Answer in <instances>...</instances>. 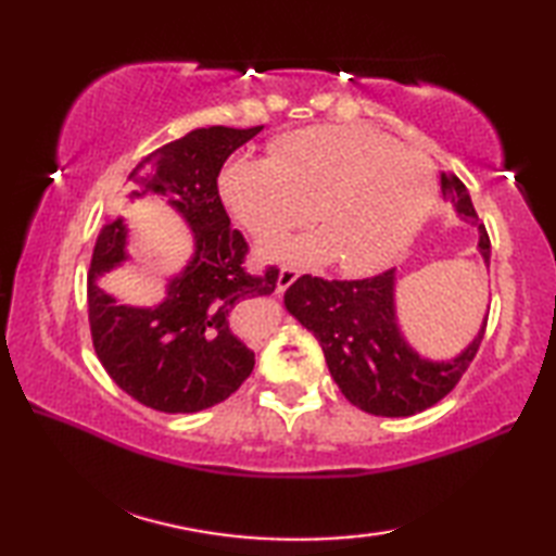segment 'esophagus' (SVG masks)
I'll list each match as a JSON object with an SVG mask.
<instances>
[{"label":"esophagus","mask_w":556,"mask_h":556,"mask_svg":"<svg viewBox=\"0 0 556 556\" xmlns=\"http://www.w3.org/2000/svg\"><path fill=\"white\" fill-rule=\"evenodd\" d=\"M299 277H301V271H299L296 267H281L279 277H277V291H279V293L287 291Z\"/></svg>","instance_id":"obj_1"}]
</instances>
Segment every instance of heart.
Here are the masks:
<instances>
[{"instance_id":"heart-1","label":"heart","mask_w":556,"mask_h":556,"mask_svg":"<svg viewBox=\"0 0 556 556\" xmlns=\"http://www.w3.org/2000/svg\"><path fill=\"white\" fill-rule=\"evenodd\" d=\"M231 217L255 239H275L308 222L323 231L265 245L289 263L339 257L346 271L389 263L430 217L434 169L420 152L365 126L327 124L281 136L271 157H231L219 174Z\"/></svg>"}]
</instances>
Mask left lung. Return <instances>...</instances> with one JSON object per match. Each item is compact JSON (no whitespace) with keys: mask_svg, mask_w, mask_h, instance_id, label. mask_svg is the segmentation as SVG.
Wrapping results in <instances>:
<instances>
[{"mask_svg":"<svg viewBox=\"0 0 556 556\" xmlns=\"http://www.w3.org/2000/svg\"><path fill=\"white\" fill-rule=\"evenodd\" d=\"M442 195L452 200L460 219L478 224V212L458 176L442 172ZM478 229V253L490 269V236L482 224ZM394 287V269H387L351 281L303 275L285 293L287 311L320 341L341 394L382 418L416 416L452 392L473 363L488 327L485 315L476 339L454 358H422L401 334Z\"/></svg>","mask_w":556,"mask_h":556,"instance_id":"1","label":"left lung"}]
</instances>
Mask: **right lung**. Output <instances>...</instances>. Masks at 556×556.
<instances>
[{"mask_svg": "<svg viewBox=\"0 0 556 556\" xmlns=\"http://www.w3.org/2000/svg\"><path fill=\"white\" fill-rule=\"evenodd\" d=\"M263 126L195 128L157 148L128 174L119 205L157 193L193 231V255L167 281V296L152 308L124 305L98 279L128 260L124 217H108L88 271V320L102 368L148 408L198 413L229 399L253 372L236 313L248 299L275 291L279 269H245L248 243L231 227L217 176L236 148Z\"/></svg>", "mask_w": 556, "mask_h": 556, "instance_id": "add662e5", "label": "right lung"}]
</instances>
